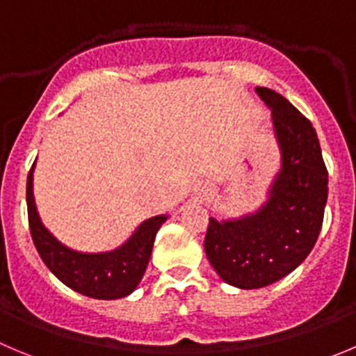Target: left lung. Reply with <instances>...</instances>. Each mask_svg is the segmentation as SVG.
Returning a JSON list of instances; mask_svg holds the SVG:
<instances>
[{
  "label": "left lung",
  "instance_id": "8db88e82",
  "mask_svg": "<svg viewBox=\"0 0 356 356\" xmlns=\"http://www.w3.org/2000/svg\"><path fill=\"white\" fill-rule=\"evenodd\" d=\"M270 108L282 168L267 201L245 216L209 218L206 257L223 282L243 290L285 277L313 250L323 222L328 175L313 124L282 94L257 87Z\"/></svg>",
  "mask_w": 356,
  "mask_h": 356
}]
</instances>
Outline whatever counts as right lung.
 Returning <instances> with one entry per match:
<instances>
[{"mask_svg": "<svg viewBox=\"0 0 356 356\" xmlns=\"http://www.w3.org/2000/svg\"><path fill=\"white\" fill-rule=\"evenodd\" d=\"M35 164L28 175L26 201L33 243L45 266L64 285L92 299L113 300L133 293L147 270L155 234L168 220V215L145 220L124 245L111 252L82 253L71 250L54 238L36 211L33 195Z\"/></svg>", "mask_w": 356, "mask_h": 356, "instance_id": "obj_1", "label": "right lung"}]
</instances>
